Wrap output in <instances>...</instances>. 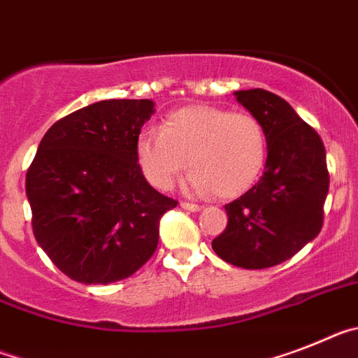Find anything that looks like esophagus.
Here are the masks:
<instances>
[{"label": "esophagus", "instance_id": "esophagus-1", "mask_svg": "<svg viewBox=\"0 0 358 358\" xmlns=\"http://www.w3.org/2000/svg\"><path fill=\"white\" fill-rule=\"evenodd\" d=\"M180 207H182V209H185V210H191V213H200V210L203 209L201 205L187 203V201H182V203H180Z\"/></svg>", "mask_w": 358, "mask_h": 358}]
</instances>
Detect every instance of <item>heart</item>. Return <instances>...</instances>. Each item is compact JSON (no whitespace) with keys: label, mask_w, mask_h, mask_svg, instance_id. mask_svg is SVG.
I'll return each instance as SVG.
<instances>
[{"label":"heart","mask_w":358,"mask_h":358,"mask_svg":"<svg viewBox=\"0 0 358 358\" xmlns=\"http://www.w3.org/2000/svg\"><path fill=\"white\" fill-rule=\"evenodd\" d=\"M142 173L167 189L187 164L183 191L234 198L252 187L265 166L266 135L250 113L217 106H187L167 115L162 127H144L135 142Z\"/></svg>","instance_id":"1"}]
</instances>
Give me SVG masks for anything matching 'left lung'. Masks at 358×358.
<instances>
[{"label": "left lung", "mask_w": 358, "mask_h": 358, "mask_svg": "<svg viewBox=\"0 0 358 358\" xmlns=\"http://www.w3.org/2000/svg\"><path fill=\"white\" fill-rule=\"evenodd\" d=\"M234 95L265 129V173L243 196L225 205L229 223L213 248L234 266L268 268L290 259L321 232L329 187L326 151L321 136L285 99L261 88Z\"/></svg>", "instance_id": "obj_1"}]
</instances>
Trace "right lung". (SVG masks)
<instances>
[{
  "label": "right lung",
  "instance_id": "right-lung-1",
  "mask_svg": "<svg viewBox=\"0 0 358 358\" xmlns=\"http://www.w3.org/2000/svg\"><path fill=\"white\" fill-rule=\"evenodd\" d=\"M153 113L149 99L93 102L37 148L27 173L34 236L73 281H120L157 250L160 217L178 201L155 191L136 160V135Z\"/></svg>",
  "mask_w": 358,
  "mask_h": 358
}]
</instances>
